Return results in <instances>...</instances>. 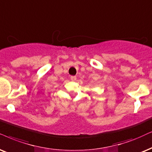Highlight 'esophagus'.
Instances as JSON below:
<instances>
[{"label": "esophagus", "instance_id": "obj_1", "mask_svg": "<svg viewBox=\"0 0 152 152\" xmlns=\"http://www.w3.org/2000/svg\"><path fill=\"white\" fill-rule=\"evenodd\" d=\"M71 80H73V81H74V80H76V76H71Z\"/></svg>", "mask_w": 152, "mask_h": 152}]
</instances>
